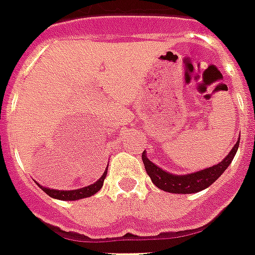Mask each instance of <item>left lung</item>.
<instances>
[{"mask_svg":"<svg viewBox=\"0 0 255 255\" xmlns=\"http://www.w3.org/2000/svg\"><path fill=\"white\" fill-rule=\"evenodd\" d=\"M239 140L241 139L237 140L235 146L233 147V150L230 151V154L220 163L211 166V167L204 169V170L192 173V174L175 175L162 170L161 167L154 165L147 158L144 151L142 152V161L147 174L151 178V181L154 182V185L156 188L165 190V192H170V193H196V192H200V190L208 188L209 185H212L215 181L223 174L224 170L233 162L235 152L238 150Z\"/></svg>","mask_w":255,"mask_h":255,"instance_id":"obj_1","label":"left lung"}]
</instances>
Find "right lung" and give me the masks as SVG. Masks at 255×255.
<instances>
[{
    "mask_svg": "<svg viewBox=\"0 0 255 255\" xmlns=\"http://www.w3.org/2000/svg\"><path fill=\"white\" fill-rule=\"evenodd\" d=\"M108 170V169H107ZM107 170L104 171V174L101 175V178L99 181H96L94 184L89 186H85V188H81V189H75V190H56V189H48V188H43L41 185L40 189L43 192H46L47 195L51 196V197H54V199L58 200H67V201H71V200H80V199H85V197H90V196H93L94 193H97L100 189H101V186L104 184V180H105V177H107Z\"/></svg>",
    "mask_w": 255,
    "mask_h": 255,
    "instance_id": "add662e5",
    "label": "right lung"
}]
</instances>
